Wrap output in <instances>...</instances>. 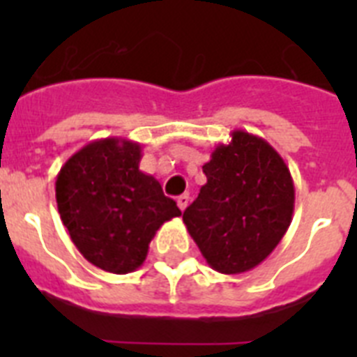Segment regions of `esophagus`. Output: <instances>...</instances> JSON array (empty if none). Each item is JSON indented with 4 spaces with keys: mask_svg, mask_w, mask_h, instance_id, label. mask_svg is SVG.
<instances>
[{
    "mask_svg": "<svg viewBox=\"0 0 357 357\" xmlns=\"http://www.w3.org/2000/svg\"><path fill=\"white\" fill-rule=\"evenodd\" d=\"M188 204H189V195L188 193L181 195V197L176 198V206H178V209H181V211H184L185 207H188Z\"/></svg>",
    "mask_w": 357,
    "mask_h": 357,
    "instance_id": "obj_1",
    "label": "esophagus"
}]
</instances>
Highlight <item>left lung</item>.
<instances>
[{"label":"left lung","instance_id":"8db88e82","mask_svg":"<svg viewBox=\"0 0 357 357\" xmlns=\"http://www.w3.org/2000/svg\"><path fill=\"white\" fill-rule=\"evenodd\" d=\"M230 135L202 166L207 182L182 220L207 264L236 275L263 263L284 238L295 185L272 144L245 130Z\"/></svg>","mask_w":357,"mask_h":357}]
</instances>
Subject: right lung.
I'll return each mask as SVG.
<instances>
[{"label":"right lung","mask_w":357,"mask_h":357,"mask_svg":"<svg viewBox=\"0 0 357 357\" xmlns=\"http://www.w3.org/2000/svg\"><path fill=\"white\" fill-rule=\"evenodd\" d=\"M141 144L105 137L73 153L56 175L62 223L85 259L110 273L134 272L164 222L181 216L159 181L139 169Z\"/></svg>","instance_id":"right-lung-1"}]
</instances>
